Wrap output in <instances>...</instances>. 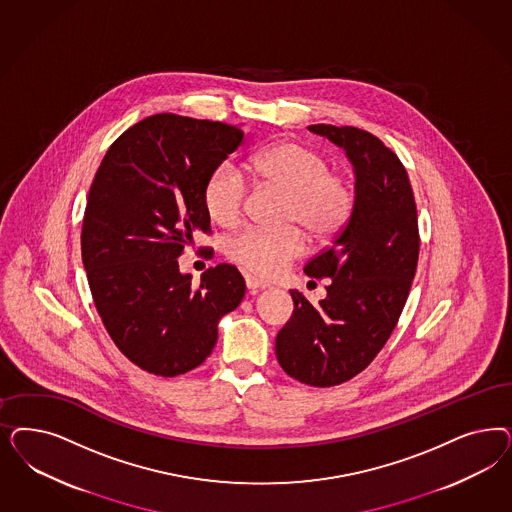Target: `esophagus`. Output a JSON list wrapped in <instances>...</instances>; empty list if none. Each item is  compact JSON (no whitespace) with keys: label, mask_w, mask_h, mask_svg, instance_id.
Segmentation results:
<instances>
[{"label":"esophagus","mask_w":512,"mask_h":512,"mask_svg":"<svg viewBox=\"0 0 512 512\" xmlns=\"http://www.w3.org/2000/svg\"><path fill=\"white\" fill-rule=\"evenodd\" d=\"M245 282H247V288L252 292V294H256V292H260V290L267 288V284H265V282L260 281V279H256V277H252V275H245Z\"/></svg>","instance_id":"esophagus-1"}]
</instances>
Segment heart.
I'll list each match as a JSON object with an SVG mask.
<instances>
[{
	"label": "heart",
	"mask_w": 512,
	"mask_h": 512,
	"mask_svg": "<svg viewBox=\"0 0 512 512\" xmlns=\"http://www.w3.org/2000/svg\"><path fill=\"white\" fill-rule=\"evenodd\" d=\"M250 181L284 192L282 224H296L314 241L335 237L354 209V188L347 175L309 145L279 141L254 152L245 164ZM247 177L237 165L220 162L203 186L207 213L220 226H237L245 215ZM307 250V237L295 226L281 230L248 228L228 243V258L247 273L275 277Z\"/></svg>",
	"instance_id": "obj_1"
}]
</instances>
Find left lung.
<instances>
[{
    "label": "left lung",
    "mask_w": 512,
    "mask_h": 512,
    "mask_svg": "<svg viewBox=\"0 0 512 512\" xmlns=\"http://www.w3.org/2000/svg\"><path fill=\"white\" fill-rule=\"evenodd\" d=\"M309 130L347 150L356 198L347 226L303 271L330 279L313 307L290 290L294 314L275 341L286 375L316 388L354 379L375 360L396 328L413 284L420 235L409 175L394 150L354 126Z\"/></svg>",
    "instance_id": "left-lung-1"
}]
</instances>
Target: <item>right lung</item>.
I'll list each match as a JSON object with an SVG mask.
<instances>
[{
  "mask_svg": "<svg viewBox=\"0 0 512 512\" xmlns=\"http://www.w3.org/2000/svg\"><path fill=\"white\" fill-rule=\"evenodd\" d=\"M243 137L222 122L152 115L109 147L90 186L81 250L94 305L118 350L152 375L205 362L218 320L245 296L235 265L209 267L194 286L177 262L194 233H211L203 186Z\"/></svg>",
  "mask_w": 512,
  "mask_h": 512,
  "instance_id": "right-lung-1",
  "label": "right lung"
}]
</instances>
